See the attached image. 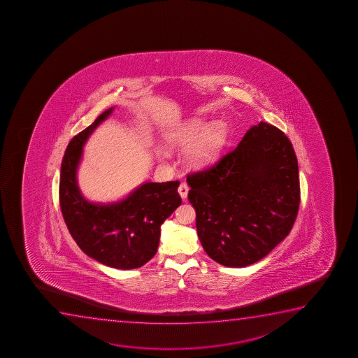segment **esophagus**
Instances as JSON below:
<instances>
[{"mask_svg":"<svg viewBox=\"0 0 358 358\" xmlns=\"http://www.w3.org/2000/svg\"><path fill=\"white\" fill-rule=\"evenodd\" d=\"M188 190H189V187L187 185V183H181L180 187H178V194L181 195V198L183 199V200L187 199V195H188Z\"/></svg>","mask_w":358,"mask_h":358,"instance_id":"obj_1","label":"esophagus"}]
</instances>
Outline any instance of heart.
I'll list each match as a JSON object with an SVG mask.
<instances>
[{"mask_svg": "<svg viewBox=\"0 0 358 358\" xmlns=\"http://www.w3.org/2000/svg\"><path fill=\"white\" fill-rule=\"evenodd\" d=\"M229 138V127L223 121L210 123L203 118H194L178 127L168 136L171 146L189 148L187 162L194 168H203L215 163Z\"/></svg>", "mask_w": 358, "mask_h": 358, "instance_id": "heart-1", "label": "heart"}]
</instances>
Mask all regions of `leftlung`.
Returning a JSON list of instances; mask_svg holds the SVG:
<instances>
[{
  "mask_svg": "<svg viewBox=\"0 0 358 358\" xmlns=\"http://www.w3.org/2000/svg\"><path fill=\"white\" fill-rule=\"evenodd\" d=\"M188 200L207 255L227 267L266 257L292 229L299 206V163L290 140L261 121L235 150L187 177Z\"/></svg>",
  "mask_w": 358,
  "mask_h": 358,
  "instance_id": "8db88e82",
  "label": "left lung"
}]
</instances>
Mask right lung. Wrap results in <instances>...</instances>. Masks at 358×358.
I'll return each mask as SVG.
<instances>
[{"label": "right lung", "instance_id": "1", "mask_svg": "<svg viewBox=\"0 0 358 358\" xmlns=\"http://www.w3.org/2000/svg\"><path fill=\"white\" fill-rule=\"evenodd\" d=\"M114 109L106 110L68 145L61 165L59 205L68 230L87 257L113 268L134 269L156 255L160 227L181 205L180 182H145L117 201L85 198L78 183L85 143Z\"/></svg>", "mask_w": 358, "mask_h": 358}]
</instances>
